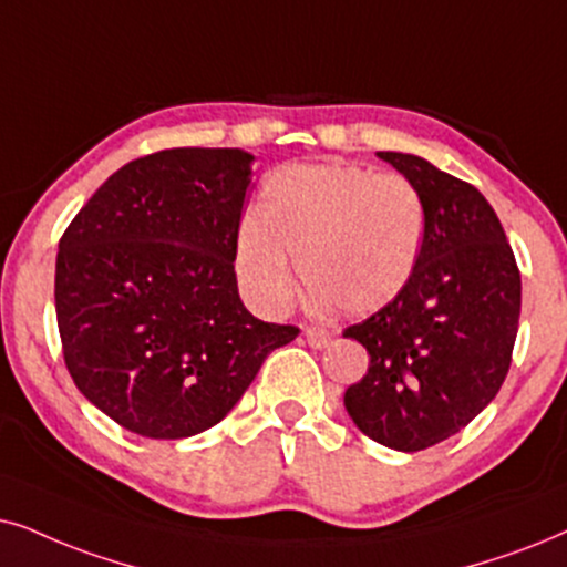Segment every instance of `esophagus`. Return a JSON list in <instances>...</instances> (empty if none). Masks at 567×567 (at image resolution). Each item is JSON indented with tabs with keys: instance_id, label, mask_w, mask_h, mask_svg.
<instances>
[{
	"instance_id": "34e87169",
	"label": "esophagus",
	"mask_w": 567,
	"mask_h": 567,
	"mask_svg": "<svg viewBox=\"0 0 567 567\" xmlns=\"http://www.w3.org/2000/svg\"><path fill=\"white\" fill-rule=\"evenodd\" d=\"M303 337H306V342L311 348H327L329 342H332V332H329V329H319V327H306L303 329Z\"/></svg>"
}]
</instances>
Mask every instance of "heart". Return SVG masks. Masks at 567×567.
I'll return each instance as SVG.
<instances>
[{
    "label": "heart",
    "mask_w": 567,
    "mask_h": 567,
    "mask_svg": "<svg viewBox=\"0 0 567 567\" xmlns=\"http://www.w3.org/2000/svg\"><path fill=\"white\" fill-rule=\"evenodd\" d=\"M426 212L415 185L355 164H288L264 181L259 217L235 238V267L269 308L292 298V267L313 296L367 317L408 288L424 250Z\"/></svg>",
    "instance_id": "b5f03b06"
}]
</instances>
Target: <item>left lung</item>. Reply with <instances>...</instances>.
Returning a JSON list of instances; mask_svg holds the SVG:
<instances>
[{"instance_id": "8db88e82", "label": "left lung", "mask_w": 567, "mask_h": 567, "mask_svg": "<svg viewBox=\"0 0 567 567\" xmlns=\"http://www.w3.org/2000/svg\"><path fill=\"white\" fill-rule=\"evenodd\" d=\"M421 193L419 269L400 296L348 327L369 371L346 390L353 424L400 453L471 424L503 386L520 317V271L497 214L474 185L413 154L379 152Z\"/></svg>"}]
</instances>
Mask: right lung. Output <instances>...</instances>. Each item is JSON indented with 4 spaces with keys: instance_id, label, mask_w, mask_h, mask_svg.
Wrapping results in <instances>:
<instances>
[{
    "instance_id": "add662e5",
    "label": "right lung",
    "mask_w": 567,
    "mask_h": 567,
    "mask_svg": "<svg viewBox=\"0 0 567 567\" xmlns=\"http://www.w3.org/2000/svg\"><path fill=\"white\" fill-rule=\"evenodd\" d=\"M254 156L164 148L117 169L60 238L64 367L127 432L183 440L219 424L264 358L300 329L248 313L235 238Z\"/></svg>"
}]
</instances>
